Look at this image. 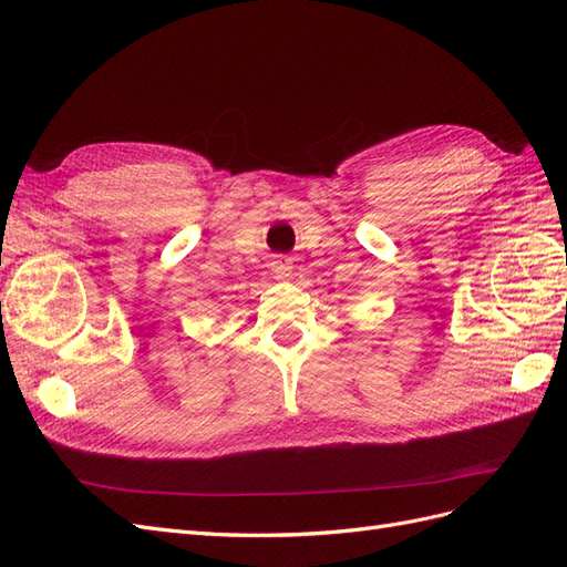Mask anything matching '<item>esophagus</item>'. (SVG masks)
<instances>
[{
	"instance_id": "34e87169",
	"label": "esophagus",
	"mask_w": 567,
	"mask_h": 567,
	"mask_svg": "<svg viewBox=\"0 0 567 567\" xmlns=\"http://www.w3.org/2000/svg\"><path fill=\"white\" fill-rule=\"evenodd\" d=\"M290 269H293V260H290V257L279 255V257H274V260H271V271L277 274V277H281V279L288 277Z\"/></svg>"
}]
</instances>
